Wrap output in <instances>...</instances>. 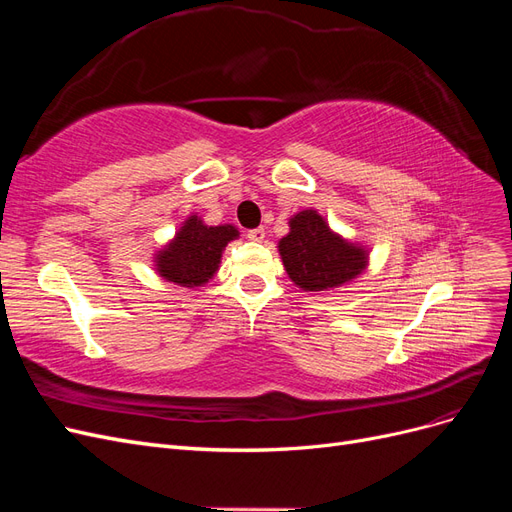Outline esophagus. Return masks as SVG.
<instances>
[{"mask_svg":"<svg viewBox=\"0 0 512 512\" xmlns=\"http://www.w3.org/2000/svg\"><path fill=\"white\" fill-rule=\"evenodd\" d=\"M247 239L250 241H265V228H254V230H247Z\"/></svg>","mask_w":512,"mask_h":512,"instance_id":"esophagus-1","label":"esophagus"}]
</instances>
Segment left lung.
I'll use <instances>...</instances> for the list:
<instances>
[{"mask_svg":"<svg viewBox=\"0 0 512 512\" xmlns=\"http://www.w3.org/2000/svg\"><path fill=\"white\" fill-rule=\"evenodd\" d=\"M284 269L303 292H327L352 284L369 267V247L335 232L318 209H303L288 220V235L277 241Z\"/></svg>","mask_w":512,"mask_h":512,"instance_id":"obj_1","label":"left lung"}]
</instances>
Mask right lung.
I'll return each instance as SVG.
<instances>
[{"label":"right lung","mask_w":512,"mask_h":512,"mask_svg":"<svg viewBox=\"0 0 512 512\" xmlns=\"http://www.w3.org/2000/svg\"><path fill=\"white\" fill-rule=\"evenodd\" d=\"M239 235L237 226H209L198 213H190L175 237L153 254V269L166 282L183 288L205 286L218 273L226 245L239 239Z\"/></svg>","instance_id":"add662e5"}]
</instances>
